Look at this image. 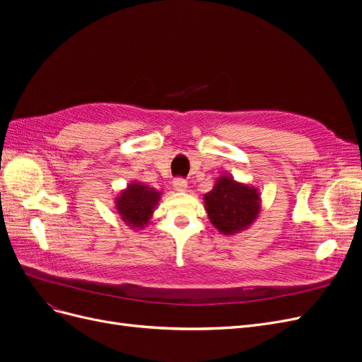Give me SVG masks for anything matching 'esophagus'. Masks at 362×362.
Returning a JSON list of instances; mask_svg holds the SVG:
<instances>
[{
    "mask_svg": "<svg viewBox=\"0 0 362 362\" xmlns=\"http://www.w3.org/2000/svg\"><path fill=\"white\" fill-rule=\"evenodd\" d=\"M185 189H187V181L182 180V178H177L173 180V190L175 192H185Z\"/></svg>",
    "mask_w": 362,
    "mask_h": 362,
    "instance_id": "34e87169",
    "label": "esophagus"
}]
</instances>
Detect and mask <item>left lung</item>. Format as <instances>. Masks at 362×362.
Segmentation results:
<instances>
[{
    "label": "left lung",
    "mask_w": 362,
    "mask_h": 362,
    "mask_svg": "<svg viewBox=\"0 0 362 362\" xmlns=\"http://www.w3.org/2000/svg\"><path fill=\"white\" fill-rule=\"evenodd\" d=\"M208 218L221 234L234 235L254 223L261 211V196L255 185L235 181L231 175L218 177L204 194Z\"/></svg>",
    "instance_id": "8db88e82"
}]
</instances>
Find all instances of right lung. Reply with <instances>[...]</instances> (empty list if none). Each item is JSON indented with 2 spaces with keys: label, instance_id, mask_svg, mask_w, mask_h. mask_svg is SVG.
<instances>
[{
  "label": "right lung",
  "instance_id": "right-lung-1",
  "mask_svg": "<svg viewBox=\"0 0 362 362\" xmlns=\"http://www.w3.org/2000/svg\"><path fill=\"white\" fill-rule=\"evenodd\" d=\"M161 199V192L149 185L133 181L115 198V208L119 217L131 229H144Z\"/></svg>",
  "mask_w": 362,
  "mask_h": 362
}]
</instances>
